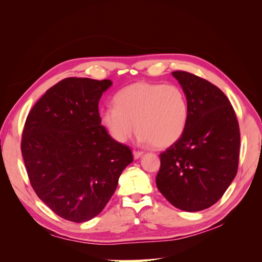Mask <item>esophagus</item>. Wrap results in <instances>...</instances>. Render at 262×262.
<instances>
[{
    "instance_id": "esophagus-1",
    "label": "esophagus",
    "mask_w": 262,
    "mask_h": 262,
    "mask_svg": "<svg viewBox=\"0 0 262 262\" xmlns=\"http://www.w3.org/2000/svg\"><path fill=\"white\" fill-rule=\"evenodd\" d=\"M142 155H143V152H141V150H133V157L134 160H138Z\"/></svg>"
}]
</instances>
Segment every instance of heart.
Wrapping results in <instances>:
<instances>
[{
    "mask_svg": "<svg viewBox=\"0 0 262 262\" xmlns=\"http://www.w3.org/2000/svg\"><path fill=\"white\" fill-rule=\"evenodd\" d=\"M115 105L101 109L99 116L119 143H124L137 128L142 143L169 147L187 128L189 104L185 92L176 85L134 83L117 93Z\"/></svg>",
    "mask_w": 262,
    "mask_h": 262,
    "instance_id": "heart-1",
    "label": "heart"
}]
</instances>
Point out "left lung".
<instances>
[{"label":"left lung","mask_w":262,"mask_h":262,"mask_svg":"<svg viewBox=\"0 0 262 262\" xmlns=\"http://www.w3.org/2000/svg\"><path fill=\"white\" fill-rule=\"evenodd\" d=\"M171 74L187 96L189 119L182 137L160 155L156 186L173 207L196 212L216 203L236 176L239 125L215 85L185 71Z\"/></svg>","instance_id":"8db88e82"}]
</instances>
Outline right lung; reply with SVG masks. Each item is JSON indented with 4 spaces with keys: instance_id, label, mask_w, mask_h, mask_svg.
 <instances>
[{
    "instance_id": "add662e5",
    "label": "right lung",
    "mask_w": 262,
    "mask_h": 262,
    "mask_svg": "<svg viewBox=\"0 0 262 262\" xmlns=\"http://www.w3.org/2000/svg\"><path fill=\"white\" fill-rule=\"evenodd\" d=\"M113 82L69 77L30 110L21 154L39 199L60 217L83 223L106 207L131 149L101 125L98 102Z\"/></svg>"
}]
</instances>
